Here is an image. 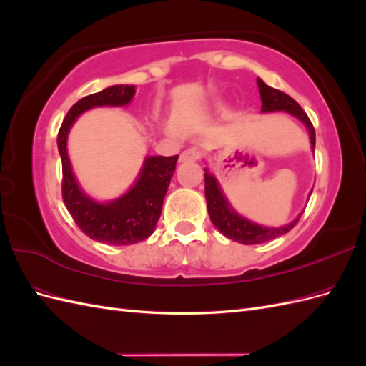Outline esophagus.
Returning a JSON list of instances; mask_svg holds the SVG:
<instances>
[{
  "label": "esophagus",
  "mask_w": 366,
  "mask_h": 366,
  "mask_svg": "<svg viewBox=\"0 0 366 366\" xmlns=\"http://www.w3.org/2000/svg\"><path fill=\"white\" fill-rule=\"evenodd\" d=\"M202 152L198 151L197 148H189V149H184L182 154H180V162L182 163H189V162H195L200 159Z\"/></svg>",
  "instance_id": "34e87169"
}]
</instances>
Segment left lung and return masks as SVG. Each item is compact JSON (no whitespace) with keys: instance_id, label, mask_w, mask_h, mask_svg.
I'll use <instances>...</instances> for the list:
<instances>
[{"instance_id":"left-lung-1","label":"left lung","mask_w":366,"mask_h":366,"mask_svg":"<svg viewBox=\"0 0 366 366\" xmlns=\"http://www.w3.org/2000/svg\"><path fill=\"white\" fill-rule=\"evenodd\" d=\"M259 94H261V112L262 113H272V112H285L290 113L292 116L297 117L302 124L307 127L310 132V143H312V149L315 151L316 145V132L315 128L310 122L308 116L305 114L304 109L301 108L293 97L285 94L276 88L269 86L262 79H257ZM204 194L207 202V212L212 221L214 226L223 234L224 237L234 239L241 244H262L270 239L278 238L281 235H285L287 232H290L296 223L299 221V215L292 223L281 226V227H265L259 226L257 223H252L247 218L241 217L237 214V210L230 206L227 202L226 195L221 191L218 184V180L215 177L204 169ZM312 194V192H310Z\"/></svg>"}]
</instances>
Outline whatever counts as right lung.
I'll return each mask as SVG.
<instances>
[{"mask_svg":"<svg viewBox=\"0 0 366 366\" xmlns=\"http://www.w3.org/2000/svg\"><path fill=\"white\" fill-rule=\"evenodd\" d=\"M136 94L134 85H113L77 101L65 116L58 132L62 160V198L74 223L86 237L109 246H129L147 239L162 214L166 191L179 156H148L131 189L113 202L99 203L77 183L67 152L69 132L82 113L94 107H124Z\"/></svg>","mask_w":366,"mask_h":366,"instance_id":"add662e5","label":"right lung"}]
</instances>
